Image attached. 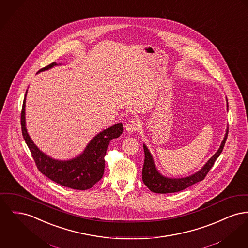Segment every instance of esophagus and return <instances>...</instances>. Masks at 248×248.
Listing matches in <instances>:
<instances>
[{
  "label": "esophagus",
  "instance_id": "34e87169",
  "mask_svg": "<svg viewBox=\"0 0 248 248\" xmlns=\"http://www.w3.org/2000/svg\"><path fill=\"white\" fill-rule=\"evenodd\" d=\"M125 129H126V131L128 132L129 134H132V133L137 131V130L139 129V124H138V122L135 121V120L129 121L128 124H126V125H125Z\"/></svg>",
  "mask_w": 248,
  "mask_h": 248
}]
</instances>
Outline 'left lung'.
Masks as SVG:
<instances>
[{"label":"left lung","instance_id":"1","mask_svg":"<svg viewBox=\"0 0 248 248\" xmlns=\"http://www.w3.org/2000/svg\"><path fill=\"white\" fill-rule=\"evenodd\" d=\"M227 108L229 110L228 103H227ZM228 132H229V127H227L226 129L224 139L219 146L218 150L209 160L205 163L203 167L194 174L189 175L186 177H182V178L167 177L160 173L155 164V161L150 150L145 144H143L145 159H144V165L142 169V181L145 184L146 186L154 193L167 194V193H175V192L182 191L195 185L198 182L202 181L205 176L209 172V170L214 166L216 160L218 158L220 154L222 153L227 137H228Z\"/></svg>","mask_w":248,"mask_h":248}]
</instances>
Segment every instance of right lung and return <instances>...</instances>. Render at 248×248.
Instances as JSON below:
<instances>
[{"mask_svg": "<svg viewBox=\"0 0 248 248\" xmlns=\"http://www.w3.org/2000/svg\"><path fill=\"white\" fill-rule=\"evenodd\" d=\"M58 65H62V63L54 62L40 69L37 73ZM27 92L28 90L25 93L21 111V130L24 140L29 147L37 169L48 179L62 186L77 190L90 189L102 178L105 170L104 157L106 155L108 146L111 140L117 139L122 135L124 130L123 124L118 123L99 132L90 140L81 154L71 159L59 160L52 158L34 144L27 131L25 118Z\"/></svg>", "mask_w": 248, "mask_h": 248, "instance_id": "obj_1", "label": "right lung"}]
</instances>
